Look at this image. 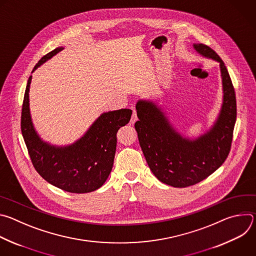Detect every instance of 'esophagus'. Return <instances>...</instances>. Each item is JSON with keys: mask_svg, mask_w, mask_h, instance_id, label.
Segmentation results:
<instances>
[{"mask_svg": "<svg viewBox=\"0 0 256 256\" xmlns=\"http://www.w3.org/2000/svg\"><path fill=\"white\" fill-rule=\"evenodd\" d=\"M136 120H138L136 112V109H134V110H132V118H130V124H134Z\"/></svg>", "mask_w": 256, "mask_h": 256, "instance_id": "1", "label": "esophagus"}]
</instances>
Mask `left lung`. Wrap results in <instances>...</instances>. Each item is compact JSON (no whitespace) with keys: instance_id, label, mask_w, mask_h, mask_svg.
Wrapping results in <instances>:
<instances>
[{"instance_id":"8db88e82","label":"left lung","mask_w":256,"mask_h":256,"mask_svg":"<svg viewBox=\"0 0 256 256\" xmlns=\"http://www.w3.org/2000/svg\"><path fill=\"white\" fill-rule=\"evenodd\" d=\"M202 56L220 64L223 103L214 126L196 138L181 136L170 124L163 109L151 100L140 99L134 124L140 146L153 174L165 184L188 188L214 173L227 159L233 138L237 108L235 90L228 70L214 50L194 44Z\"/></svg>"}]
</instances>
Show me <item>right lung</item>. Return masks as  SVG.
Segmentation results:
<instances>
[{
    "instance_id": "add662e5",
    "label": "right lung",
    "mask_w": 256,
    "mask_h": 256,
    "mask_svg": "<svg viewBox=\"0 0 256 256\" xmlns=\"http://www.w3.org/2000/svg\"><path fill=\"white\" fill-rule=\"evenodd\" d=\"M58 48L36 64L32 72L62 50ZM29 77L21 114V132L35 170L48 184L72 194H87L103 186L112 172L116 150L118 130L128 124L130 109L102 114L85 134L68 146L50 144L35 130L29 109Z\"/></svg>"
}]
</instances>
